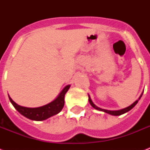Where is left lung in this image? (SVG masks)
<instances>
[{"instance_id": "1", "label": "left lung", "mask_w": 150, "mask_h": 150, "mask_svg": "<svg viewBox=\"0 0 150 150\" xmlns=\"http://www.w3.org/2000/svg\"><path fill=\"white\" fill-rule=\"evenodd\" d=\"M142 93L141 94V96H140V97L139 98V100H137L136 101H135V102L133 103L132 105H130L129 107H125V108H124V109L118 110H105V109H102V108H100V107H98L97 106H96V105L94 104L93 103V101H92L91 98H90V96H89V103L91 104L92 107H93V108H95L96 110H101V111H103V112H105V113H107V114H111V115H114V116H118V115H121V114H125V113H126V112L129 111L130 110L132 109L133 107H135V105L137 104L138 101L140 100L141 96H142Z\"/></svg>"}]
</instances>
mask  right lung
Listing matches in <instances>:
<instances>
[{
	"label": "right lung",
	"mask_w": 150,
	"mask_h": 150,
	"mask_svg": "<svg viewBox=\"0 0 150 150\" xmlns=\"http://www.w3.org/2000/svg\"><path fill=\"white\" fill-rule=\"evenodd\" d=\"M69 88H70V85L66 86L61 92V93L59 94V96L54 101L47 105L40 107H35V108L22 107L14 102L10 96H8V97L14 107L22 115L33 121H43L54 115H56L62 110L64 105V95L68 92Z\"/></svg>",
	"instance_id": "obj_1"
}]
</instances>
